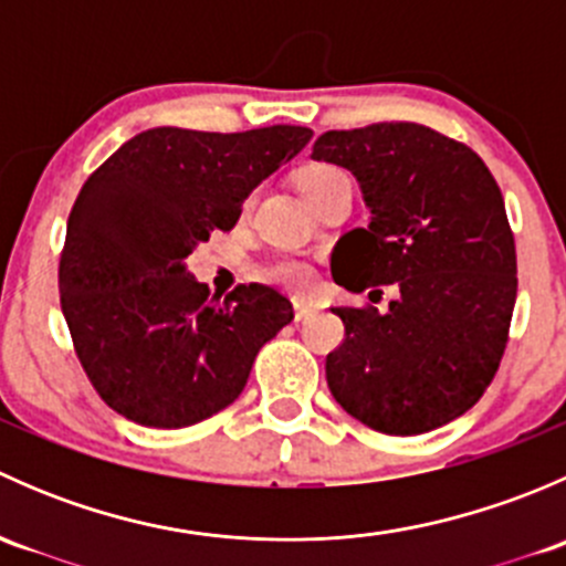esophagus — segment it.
Masks as SVG:
<instances>
[{
    "instance_id": "34e87169",
    "label": "esophagus",
    "mask_w": 566,
    "mask_h": 566,
    "mask_svg": "<svg viewBox=\"0 0 566 566\" xmlns=\"http://www.w3.org/2000/svg\"><path fill=\"white\" fill-rule=\"evenodd\" d=\"M293 306H295V319H306L312 312H315V304H312L310 298H295Z\"/></svg>"
}]
</instances>
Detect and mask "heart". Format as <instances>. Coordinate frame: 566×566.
I'll return each mask as SVG.
<instances>
[{
	"instance_id": "obj_1",
	"label": "heart",
	"mask_w": 566,
	"mask_h": 566,
	"mask_svg": "<svg viewBox=\"0 0 566 566\" xmlns=\"http://www.w3.org/2000/svg\"><path fill=\"white\" fill-rule=\"evenodd\" d=\"M334 172H339V169L312 167L301 175V186H310V182L319 180V177H328ZM265 276L271 279L273 284H282V287L287 290H306L312 284V279H315V271H312L310 262L304 260H282V262H273V265L265 271Z\"/></svg>"
}]
</instances>
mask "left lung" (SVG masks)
<instances>
[{
    "instance_id": "8db88e82",
    "label": "left lung",
    "mask_w": 566,
    "mask_h": 566,
    "mask_svg": "<svg viewBox=\"0 0 566 566\" xmlns=\"http://www.w3.org/2000/svg\"><path fill=\"white\" fill-rule=\"evenodd\" d=\"M312 158L353 172L373 213L336 243V284L397 290L386 312L334 310L345 342L325 358L331 394L386 436L449 424L488 391L510 339L517 256L499 182L471 147L419 123L325 130Z\"/></svg>"
}]
</instances>
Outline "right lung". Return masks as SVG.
Masks as SVG:
<instances>
[{
	"mask_svg": "<svg viewBox=\"0 0 566 566\" xmlns=\"http://www.w3.org/2000/svg\"><path fill=\"white\" fill-rule=\"evenodd\" d=\"M312 139L301 125L243 134L150 128L78 191L60 256V304L93 389L125 419L180 430L235 402L287 295L241 284L224 301L186 271L213 230Z\"/></svg>",
	"mask_w": 566,
	"mask_h": 566,
	"instance_id": "add662e5",
	"label": "right lung"
}]
</instances>
